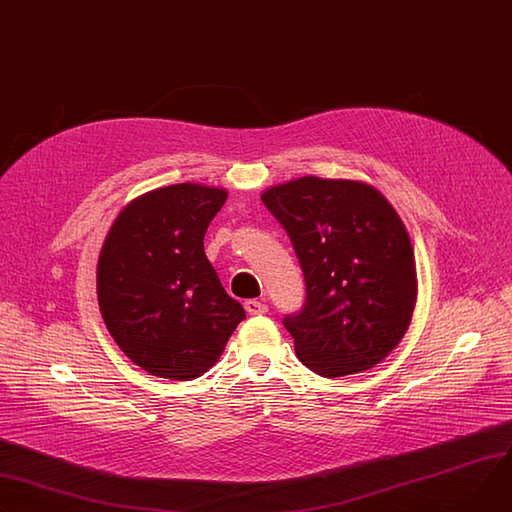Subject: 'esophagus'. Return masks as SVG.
Returning a JSON list of instances; mask_svg holds the SVG:
<instances>
[{
	"label": "esophagus",
	"mask_w": 512,
	"mask_h": 512,
	"mask_svg": "<svg viewBox=\"0 0 512 512\" xmlns=\"http://www.w3.org/2000/svg\"><path fill=\"white\" fill-rule=\"evenodd\" d=\"M245 310H247L251 316L265 314V312H267V304H265V302H259V300H247V302H245Z\"/></svg>",
	"instance_id": "1"
}]
</instances>
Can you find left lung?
I'll return each instance as SVG.
<instances>
[{"label": "left lung", "mask_w": 512, "mask_h": 512, "mask_svg": "<svg viewBox=\"0 0 512 512\" xmlns=\"http://www.w3.org/2000/svg\"><path fill=\"white\" fill-rule=\"evenodd\" d=\"M261 200L304 271L306 302L284 318L298 359L324 378L386 359L416 302L414 253L392 204L374 185L314 175L273 185Z\"/></svg>", "instance_id": "obj_1"}]
</instances>
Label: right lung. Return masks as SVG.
Instances as JSON below:
<instances>
[{
  "label": "right lung",
  "instance_id": "1",
  "mask_svg": "<svg viewBox=\"0 0 512 512\" xmlns=\"http://www.w3.org/2000/svg\"><path fill=\"white\" fill-rule=\"evenodd\" d=\"M226 190L175 183L132 200L98 259V302L130 361L167 380H194L218 361L245 318L204 253Z\"/></svg>",
  "mask_w": 512,
  "mask_h": 512
}]
</instances>
